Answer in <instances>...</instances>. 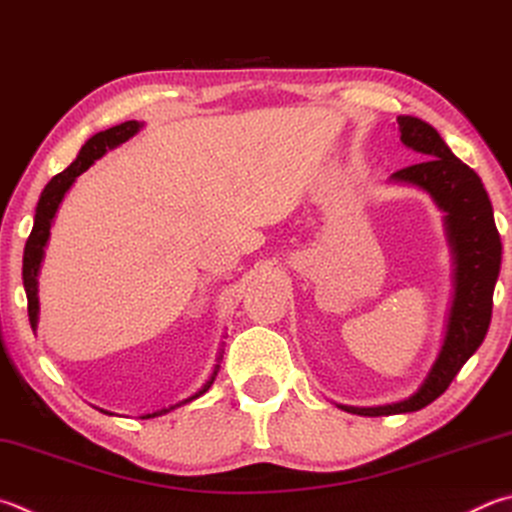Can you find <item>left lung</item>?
Returning a JSON list of instances; mask_svg holds the SVG:
<instances>
[{
    "label": "left lung",
    "mask_w": 512,
    "mask_h": 512,
    "mask_svg": "<svg viewBox=\"0 0 512 512\" xmlns=\"http://www.w3.org/2000/svg\"><path fill=\"white\" fill-rule=\"evenodd\" d=\"M403 145L423 154L416 165L392 174V181L425 190L445 212V230L454 255V297L443 347L430 374L416 392L392 405L351 407L358 416H387L423 410L450 387L459 369L486 338L492 315V293L501 266V239L492 217L488 192L475 170L450 152L432 125L414 116H398Z\"/></svg>",
    "instance_id": "1"
}]
</instances>
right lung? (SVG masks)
<instances>
[{"label": "right lung", "mask_w": 512, "mask_h": 512, "mask_svg": "<svg viewBox=\"0 0 512 512\" xmlns=\"http://www.w3.org/2000/svg\"><path fill=\"white\" fill-rule=\"evenodd\" d=\"M143 127V123H138V120H127V123H120L116 127H109L105 132H98L89 138V141L82 145V150L78 152L76 161H73L67 170L55 174L53 179L46 183V188L40 194V201H37V208H35V221H33V230L29 239H26V246H24V262H22V280H24V291H26V300H29V320H31V327L33 331L37 329V315H40V300H37V275H40V266H42V259H44V248L49 244V237H51V226H53V217L55 212H58L60 203L64 199V194L69 192V188L73 183H76L78 176L82 172H87L91 165H94L100 156H105V152L114 150V147L123 145L125 141H129L134 134H138V129ZM219 360H221V353L217 358V365L212 369L210 378L206 380V385H203L197 394L185 398V401L176 403L172 407H167V410H159V412H152V414H145L143 418H154V416H161L167 414L174 407H181L185 403L194 401V398H199L201 394H206L210 385L215 383L217 378V371H219ZM109 414V412H105Z\"/></svg>", "instance_id": "1"}]
</instances>
